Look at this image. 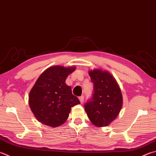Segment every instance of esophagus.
<instances>
[{"mask_svg":"<svg viewBox=\"0 0 156 156\" xmlns=\"http://www.w3.org/2000/svg\"><path fill=\"white\" fill-rule=\"evenodd\" d=\"M79 100H80V103H81V104H83V101H84V96H83V95L80 96V97L79 98Z\"/></svg>","mask_w":156,"mask_h":156,"instance_id":"34e87169","label":"esophagus"}]
</instances>
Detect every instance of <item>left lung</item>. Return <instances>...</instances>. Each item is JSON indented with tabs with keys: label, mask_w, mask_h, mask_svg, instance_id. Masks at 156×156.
<instances>
[{
	"label": "left lung",
	"mask_w": 156,
	"mask_h": 156,
	"mask_svg": "<svg viewBox=\"0 0 156 156\" xmlns=\"http://www.w3.org/2000/svg\"><path fill=\"white\" fill-rule=\"evenodd\" d=\"M93 83V93L84 109L88 117L96 127L108 126L117 117L122 108L123 97L115 78L99 69L89 71Z\"/></svg>",
	"instance_id": "obj_1"
}]
</instances>
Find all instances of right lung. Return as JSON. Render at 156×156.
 Instances as JSON below:
<instances>
[{"label": "right lung", "mask_w": 156, "mask_h": 156, "mask_svg": "<svg viewBox=\"0 0 156 156\" xmlns=\"http://www.w3.org/2000/svg\"><path fill=\"white\" fill-rule=\"evenodd\" d=\"M75 69V67L52 66L37 80L29 93V103L39 122L52 127L60 126L68 118L71 108L80 104L66 83Z\"/></svg>", "instance_id": "1"}]
</instances>
